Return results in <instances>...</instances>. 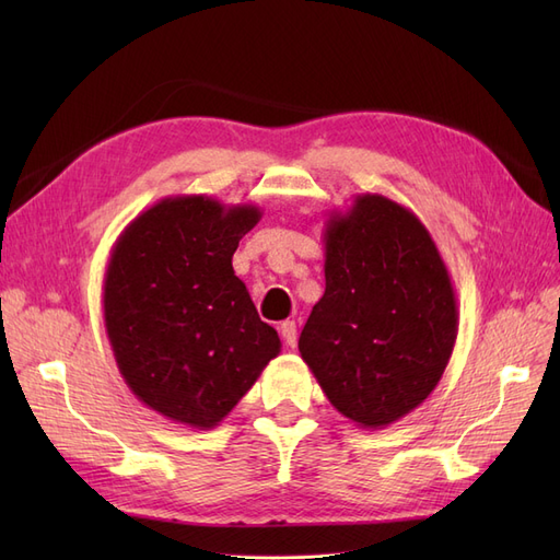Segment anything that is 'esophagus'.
I'll return each instance as SVG.
<instances>
[{"mask_svg":"<svg viewBox=\"0 0 560 560\" xmlns=\"http://www.w3.org/2000/svg\"><path fill=\"white\" fill-rule=\"evenodd\" d=\"M280 334H282V341H284L287 346H290V348L296 346V325H294V322H290V319L282 322V325H280Z\"/></svg>","mask_w":560,"mask_h":560,"instance_id":"34e87169","label":"esophagus"}]
</instances>
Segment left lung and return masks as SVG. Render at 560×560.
<instances>
[{
  "label": "left lung",
  "mask_w": 560,
  "mask_h": 560,
  "mask_svg": "<svg viewBox=\"0 0 560 560\" xmlns=\"http://www.w3.org/2000/svg\"><path fill=\"white\" fill-rule=\"evenodd\" d=\"M457 336L448 268L425 224L362 194L325 224V294L299 352L334 409L381 430L430 397Z\"/></svg>",
  "instance_id": "1"
}]
</instances>
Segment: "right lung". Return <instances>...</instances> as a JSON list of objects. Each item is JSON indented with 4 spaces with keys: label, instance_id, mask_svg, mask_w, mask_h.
Here are the masks:
<instances>
[{
    "label": "right lung",
    "instance_id": "1",
    "mask_svg": "<svg viewBox=\"0 0 560 560\" xmlns=\"http://www.w3.org/2000/svg\"><path fill=\"white\" fill-rule=\"evenodd\" d=\"M259 219L257 206L167 196L112 247L103 308L116 366L135 397L186 428L219 425L280 352L231 266Z\"/></svg>",
    "mask_w": 560,
    "mask_h": 560
}]
</instances>
